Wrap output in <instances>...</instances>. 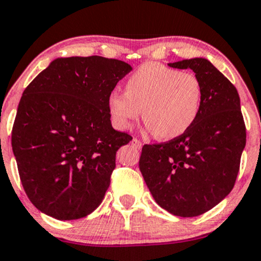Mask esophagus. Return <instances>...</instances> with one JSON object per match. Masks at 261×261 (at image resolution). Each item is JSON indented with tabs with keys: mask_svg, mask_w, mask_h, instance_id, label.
I'll return each instance as SVG.
<instances>
[{
	"mask_svg": "<svg viewBox=\"0 0 261 261\" xmlns=\"http://www.w3.org/2000/svg\"><path fill=\"white\" fill-rule=\"evenodd\" d=\"M131 144H133L135 148H137V149L142 148V142H141V141L137 140V139H133V140H131Z\"/></svg>",
	"mask_w": 261,
	"mask_h": 261,
	"instance_id": "obj_1",
	"label": "esophagus"
}]
</instances>
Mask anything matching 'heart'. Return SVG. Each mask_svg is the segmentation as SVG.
Returning a JSON list of instances; mask_svg holds the SVG:
<instances>
[{
	"mask_svg": "<svg viewBox=\"0 0 261 261\" xmlns=\"http://www.w3.org/2000/svg\"><path fill=\"white\" fill-rule=\"evenodd\" d=\"M203 89L198 77L162 63L141 65L125 83V93L112 91L108 112L119 130L143 121L156 137L172 140L185 134L196 121Z\"/></svg>",
	"mask_w": 261,
	"mask_h": 261,
	"instance_id": "heart-1",
	"label": "heart"
}]
</instances>
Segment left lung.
Here are the masks:
<instances>
[{
	"mask_svg": "<svg viewBox=\"0 0 261 261\" xmlns=\"http://www.w3.org/2000/svg\"><path fill=\"white\" fill-rule=\"evenodd\" d=\"M192 69L202 84L194 124L169 142L144 144L140 170L158 205L172 215L193 218L231 192L246 147V125L236 87L205 58L169 63Z\"/></svg>",
	"mask_w": 261,
	"mask_h": 261,
	"instance_id": "left-lung-1",
	"label": "left lung"
}]
</instances>
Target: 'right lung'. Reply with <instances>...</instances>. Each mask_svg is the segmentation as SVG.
<instances>
[{
	"instance_id": "right-lung-1",
	"label": "right lung",
	"mask_w": 261,
	"mask_h": 261,
	"mask_svg": "<svg viewBox=\"0 0 261 261\" xmlns=\"http://www.w3.org/2000/svg\"><path fill=\"white\" fill-rule=\"evenodd\" d=\"M131 70L99 56L57 58L24 90L12 148L25 193L40 212L75 220L102 203L117 150L133 140L113 128L107 99Z\"/></svg>"
}]
</instances>
